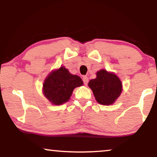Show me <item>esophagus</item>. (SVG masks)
<instances>
[{"instance_id":"obj_1","label":"esophagus","mask_w":157,"mask_h":157,"mask_svg":"<svg viewBox=\"0 0 157 157\" xmlns=\"http://www.w3.org/2000/svg\"><path fill=\"white\" fill-rule=\"evenodd\" d=\"M82 80H83V82H84V85H87V84H88V82H89L88 77H87V76H84L83 78H82Z\"/></svg>"}]
</instances>
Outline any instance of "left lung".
<instances>
[{"label": "left lung", "mask_w": 157, "mask_h": 157, "mask_svg": "<svg viewBox=\"0 0 157 157\" xmlns=\"http://www.w3.org/2000/svg\"><path fill=\"white\" fill-rule=\"evenodd\" d=\"M96 78L91 79L89 86L92 90L95 100L100 105L113 104L122 92V82L113 73L102 69L96 73Z\"/></svg>", "instance_id": "8db88e82"}]
</instances>
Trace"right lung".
I'll return each instance as SVG.
<instances>
[{"mask_svg":"<svg viewBox=\"0 0 157 157\" xmlns=\"http://www.w3.org/2000/svg\"><path fill=\"white\" fill-rule=\"evenodd\" d=\"M82 85L83 81L79 76L72 75L64 66H61L45 79L43 93L52 104L60 105L69 100L74 89Z\"/></svg>","mask_w":157,"mask_h":157,"instance_id":"right-lung-1","label":"right lung"}]
</instances>
